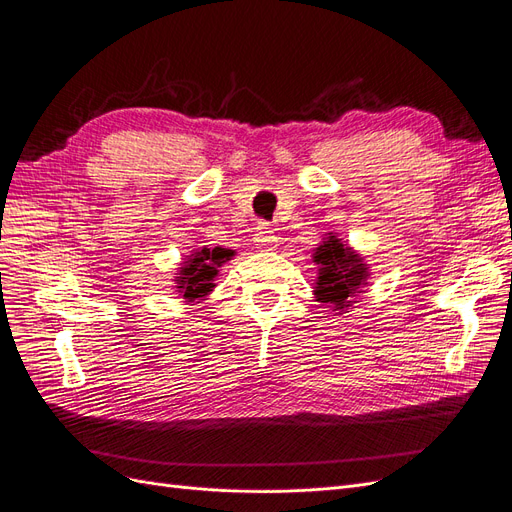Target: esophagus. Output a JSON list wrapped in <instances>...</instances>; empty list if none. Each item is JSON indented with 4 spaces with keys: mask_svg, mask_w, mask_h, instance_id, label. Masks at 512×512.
Returning a JSON list of instances; mask_svg holds the SVG:
<instances>
[{
    "mask_svg": "<svg viewBox=\"0 0 512 512\" xmlns=\"http://www.w3.org/2000/svg\"><path fill=\"white\" fill-rule=\"evenodd\" d=\"M255 244L261 251H272L279 244V238H276L274 229L268 223H259V227L255 229Z\"/></svg>",
    "mask_w": 512,
    "mask_h": 512,
    "instance_id": "1",
    "label": "esophagus"
}]
</instances>
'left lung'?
Listing matches in <instances>:
<instances>
[{"label":"left lung","mask_w":512,"mask_h":512,"mask_svg":"<svg viewBox=\"0 0 512 512\" xmlns=\"http://www.w3.org/2000/svg\"><path fill=\"white\" fill-rule=\"evenodd\" d=\"M313 261L319 266L313 283L315 300L337 315L349 313L369 285L367 259L330 231L313 251Z\"/></svg>","instance_id":"1"}]
</instances>
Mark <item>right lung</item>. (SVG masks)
Returning <instances> with one entry per match:
<instances>
[{"instance_id": "1", "label": "right lung", "mask_w": 512, "mask_h": 512, "mask_svg": "<svg viewBox=\"0 0 512 512\" xmlns=\"http://www.w3.org/2000/svg\"><path fill=\"white\" fill-rule=\"evenodd\" d=\"M233 255L236 253H233L231 248L221 246L193 248V253L184 257L178 272L173 276L175 291H178L186 302L206 300L216 287L214 279L218 276V270H221V266H225Z\"/></svg>"}]
</instances>
